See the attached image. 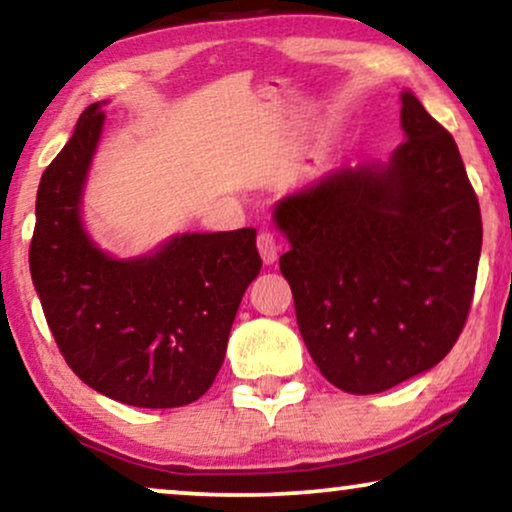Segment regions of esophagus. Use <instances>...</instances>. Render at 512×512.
<instances>
[{
    "instance_id": "34e87169",
    "label": "esophagus",
    "mask_w": 512,
    "mask_h": 512,
    "mask_svg": "<svg viewBox=\"0 0 512 512\" xmlns=\"http://www.w3.org/2000/svg\"><path fill=\"white\" fill-rule=\"evenodd\" d=\"M256 244H258V254H261L265 265H272V263L277 261V256H279V244H277V240H275V235L268 233V230H261V233H258Z\"/></svg>"
}]
</instances>
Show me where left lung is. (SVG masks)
Masks as SVG:
<instances>
[{
	"mask_svg": "<svg viewBox=\"0 0 512 512\" xmlns=\"http://www.w3.org/2000/svg\"><path fill=\"white\" fill-rule=\"evenodd\" d=\"M387 165L340 167L275 207L307 352L347 394H380L445 359L482 249L478 195L450 132L410 90Z\"/></svg>",
	"mask_w": 512,
	"mask_h": 512,
	"instance_id": "obj_1",
	"label": "left lung"
}]
</instances>
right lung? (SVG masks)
I'll list each match as a JSON object with an SVG mask.
<instances>
[{"label":"right lung","mask_w":512,"mask_h":512,"mask_svg":"<svg viewBox=\"0 0 512 512\" xmlns=\"http://www.w3.org/2000/svg\"><path fill=\"white\" fill-rule=\"evenodd\" d=\"M104 111H83L41 174L30 272L67 366L135 408H179L212 387L237 307L261 272L256 230L186 233L116 261L81 226V195Z\"/></svg>","instance_id":"add662e5"}]
</instances>
